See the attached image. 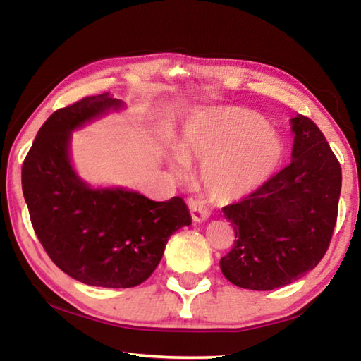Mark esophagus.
I'll return each mask as SVG.
<instances>
[{
	"mask_svg": "<svg viewBox=\"0 0 361 361\" xmlns=\"http://www.w3.org/2000/svg\"><path fill=\"white\" fill-rule=\"evenodd\" d=\"M189 212H191V216L195 223H202L205 219H209L210 212L207 209V205L199 199H189L188 200Z\"/></svg>",
	"mask_w": 361,
	"mask_h": 361,
	"instance_id": "1",
	"label": "esophagus"
}]
</instances>
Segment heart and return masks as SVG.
I'll list each match as a JSON object with an SVG mask.
<instances>
[{
  "label": "heart",
  "instance_id": "b5f03b06",
  "mask_svg": "<svg viewBox=\"0 0 361 361\" xmlns=\"http://www.w3.org/2000/svg\"><path fill=\"white\" fill-rule=\"evenodd\" d=\"M282 156V138L259 114L243 108H215L189 122L173 169L183 173L186 162H205L202 181L207 192L215 200H232L264 185Z\"/></svg>",
  "mask_w": 361,
  "mask_h": 361
}]
</instances>
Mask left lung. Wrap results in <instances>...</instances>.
Returning a JSON list of instances; mask_svg holds the SVG:
<instances>
[{
	"label": "left lung",
	"instance_id": "obj_1",
	"mask_svg": "<svg viewBox=\"0 0 361 361\" xmlns=\"http://www.w3.org/2000/svg\"><path fill=\"white\" fill-rule=\"evenodd\" d=\"M290 166L240 202L223 207L235 232L219 261L240 288L274 290L301 279L325 256L338 219L339 161L314 121L298 114Z\"/></svg>",
	"mask_w": 361,
	"mask_h": 361
}]
</instances>
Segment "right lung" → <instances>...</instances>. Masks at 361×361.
<instances>
[{
    "label": "right lung",
    "mask_w": 361,
    "mask_h": 361,
    "mask_svg": "<svg viewBox=\"0 0 361 361\" xmlns=\"http://www.w3.org/2000/svg\"><path fill=\"white\" fill-rule=\"evenodd\" d=\"M108 94L60 108L36 135L22 166L30 219L54 264L90 286L132 288L157 267L169 237L191 224L181 197L154 202L124 188L94 189L76 175L71 132L119 109Z\"/></svg>",
    "instance_id": "1"
}]
</instances>
